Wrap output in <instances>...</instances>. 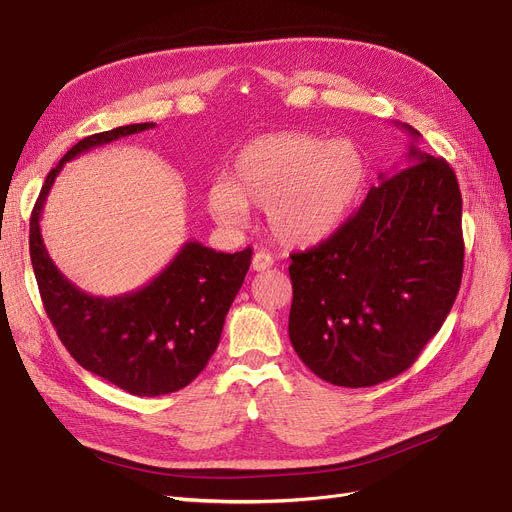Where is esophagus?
Instances as JSON below:
<instances>
[{
    "instance_id": "1",
    "label": "esophagus",
    "mask_w": 512,
    "mask_h": 512,
    "mask_svg": "<svg viewBox=\"0 0 512 512\" xmlns=\"http://www.w3.org/2000/svg\"><path fill=\"white\" fill-rule=\"evenodd\" d=\"M273 267V256L269 252H256L252 258V269L254 271H267Z\"/></svg>"
}]
</instances>
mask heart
Returning <instances> with one entry per match:
<instances>
[{
    "label": "heart",
    "instance_id": "1",
    "mask_svg": "<svg viewBox=\"0 0 512 512\" xmlns=\"http://www.w3.org/2000/svg\"><path fill=\"white\" fill-rule=\"evenodd\" d=\"M367 180L365 155L351 140L275 132L245 145L229 180H216L206 203L224 227H239L248 206L264 208L271 235L290 248L330 237L349 216Z\"/></svg>",
    "mask_w": 512,
    "mask_h": 512
}]
</instances>
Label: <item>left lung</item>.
<instances>
[{
	"instance_id": "1",
	"label": "left lung",
	"mask_w": 512,
	"mask_h": 512,
	"mask_svg": "<svg viewBox=\"0 0 512 512\" xmlns=\"http://www.w3.org/2000/svg\"><path fill=\"white\" fill-rule=\"evenodd\" d=\"M361 208L317 248L292 254L290 340L321 380L363 388L410 367L452 311L464 267L454 170L420 132Z\"/></svg>"
}]
</instances>
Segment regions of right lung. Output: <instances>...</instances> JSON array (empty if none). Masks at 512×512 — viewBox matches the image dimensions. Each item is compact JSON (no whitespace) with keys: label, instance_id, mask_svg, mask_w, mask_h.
I'll list each match as a JSON object with an SVG mask.
<instances>
[{"label":"right lung","instance_id":"1","mask_svg":"<svg viewBox=\"0 0 512 512\" xmlns=\"http://www.w3.org/2000/svg\"><path fill=\"white\" fill-rule=\"evenodd\" d=\"M151 128L155 124H132L79 140L50 170L29 224L33 273L58 338L84 370L138 397L180 391L208 365L250 269L252 250L224 254L187 241L147 285L105 298L79 290L56 269L39 231V218L67 161Z\"/></svg>","mask_w":512,"mask_h":512}]
</instances>
